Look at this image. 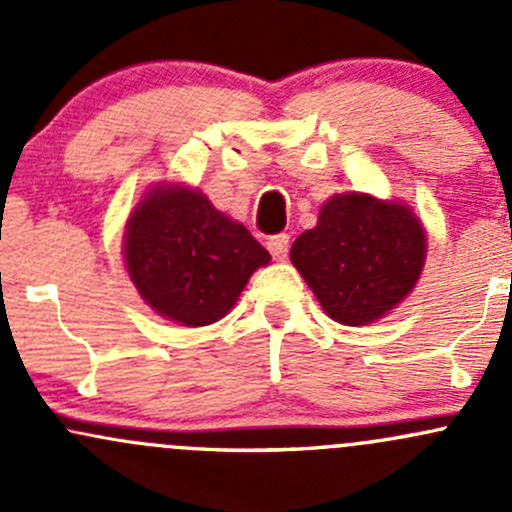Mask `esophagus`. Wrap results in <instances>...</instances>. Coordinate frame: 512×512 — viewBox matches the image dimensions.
Here are the masks:
<instances>
[{
    "instance_id": "obj_1",
    "label": "esophagus",
    "mask_w": 512,
    "mask_h": 512,
    "mask_svg": "<svg viewBox=\"0 0 512 512\" xmlns=\"http://www.w3.org/2000/svg\"><path fill=\"white\" fill-rule=\"evenodd\" d=\"M267 250L272 252V257H275V260H285L287 252H289V235H285V232H280V235H272L270 240H267Z\"/></svg>"
}]
</instances>
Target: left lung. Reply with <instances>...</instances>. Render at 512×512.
Instances as JSON below:
<instances>
[{
	"instance_id": "1",
	"label": "left lung",
	"mask_w": 512,
	"mask_h": 512,
	"mask_svg": "<svg viewBox=\"0 0 512 512\" xmlns=\"http://www.w3.org/2000/svg\"><path fill=\"white\" fill-rule=\"evenodd\" d=\"M324 312L347 327L376 322L414 292L426 230L409 205L366 193L332 195L289 250Z\"/></svg>"
}]
</instances>
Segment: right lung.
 <instances>
[{
  "label": "right lung",
  "mask_w": 512,
  "mask_h": 512,
  "mask_svg": "<svg viewBox=\"0 0 512 512\" xmlns=\"http://www.w3.org/2000/svg\"><path fill=\"white\" fill-rule=\"evenodd\" d=\"M128 277L143 302L180 327L223 319L270 252L188 185H156L123 235Z\"/></svg>",
  "instance_id": "right-lung-1"
}]
</instances>
